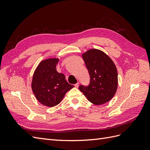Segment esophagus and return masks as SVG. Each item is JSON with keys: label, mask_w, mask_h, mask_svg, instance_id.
I'll return each mask as SVG.
<instances>
[{"label": "esophagus", "mask_w": 150, "mask_h": 150, "mask_svg": "<svg viewBox=\"0 0 150 150\" xmlns=\"http://www.w3.org/2000/svg\"><path fill=\"white\" fill-rule=\"evenodd\" d=\"M74 86H75V87H76V88H78L79 87V83H76V84H74Z\"/></svg>", "instance_id": "34e87169"}]
</instances>
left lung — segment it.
<instances>
[{"instance_id": "obj_1", "label": "left lung", "mask_w": 150, "mask_h": 150, "mask_svg": "<svg viewBox=\"0 0 150 150\" xmlns=\"http://www.w3.org/2000/svg\"><path fill=\"white\" fill-rule=\"evenodd\" d=\"M90 76L88 87L79 89L88 100L96 105L110 101L115 96L118 85L116 65L110 57L97 49H91L82 54Z\"/></svg>"}]
</instances>
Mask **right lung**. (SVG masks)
Instances as JSON below:
<instances>
[{
  "mask_svg": "<svg viewBox=\"0 0 150 150\" xmlns=\"http://www.w3.org/2000/svg\"><path fill=\"white\" fill-rule=\"evenodd\" d=\"M59 59L42 60L34 71L31 88L36 99L43 105L54 107L59 104L66 93L74 86L69 84L65 76L59 73L56 67Z\"/></svg>",
  "mask_w": 150,
  "mask_h": 150,
  "instance_id": "add662e5",
  "label": "right lung"
}]
</instances>
